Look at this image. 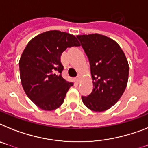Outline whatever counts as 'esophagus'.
I'll return each mask as SVG.
<instances>
[{
    "instance_id": "obj_1",
    "label": "esophagus",
    "mask_w": 148,
    "mask_h": 148,
    "mask_svg": "<svg viewBox=\"0 0 148 148\" xmlns=\"http://www.w3.org/2000/svg\"><path fill=\"white\" fill-rule=\"evenodd\" d=\"M80 79H81V75H80V74H79V75H78V76L76 77L77 83H80Z\"/></svg>"
}]
</instances>
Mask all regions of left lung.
Returning a JSON list of instances; mask_svg holds the SVG:
<instances>
[{
    "instance_id": "8db88e82",
    "label": "left lung",
    "mask_w": 148,
    "mask_h": 148,
    "mask_svg": "<svg viewBox=\"0 0 148 148\" xmlns=\"http://www.w3.org/2000/svg\"><path fill=\"white\" fill-rule=\"evenodd\" d=\"M90 64L92 92L82 96L88 108L101 112L110 108L123 94L130 66L125 53L116 41L99 34L77 36Z\"/></svg>"
}]
</instances>
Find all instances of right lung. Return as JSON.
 <instances>
[{"label":"right lung","instance_id":"obj_1","mask_svg":"<svg viewBox=\"0 0 148 148\" xmlns=\"http://www.w3.org/2000/svg\"><path fill=\"white\" fill-rule=\"evenodd\" d=\"M73 34L49 31L28 42L19 60L20 79L28 97L40 108L53 110L62 105L72 82L62 76L61 56L67 48L79 47Z\"/></svg>","mask_w":148,"mask_h":148}]
</instances>
